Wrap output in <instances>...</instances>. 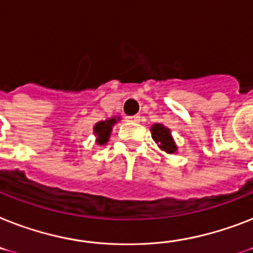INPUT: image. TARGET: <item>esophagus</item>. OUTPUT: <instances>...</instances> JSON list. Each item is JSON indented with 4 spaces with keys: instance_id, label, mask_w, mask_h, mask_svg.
Segmentation results:
<instances>
[{
    "instance_id": "esophagus-1",
    "label": "esophagus",
    "mask_w": 253,
    "mask_h": 253,
    "mask_svg": "<svg viewBox=\"0 0 253 253\" xmlns=\"http://www.w3.org/2000/svg\"><path fill=\"white\" fill-rule=\"evenodd\" d=\"M126 121L131 123H137L139 121H140V116H128L126 117Z\"/></svg>"
}]
</instances>
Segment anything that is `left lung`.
Here are the masks:
<instances>
[{
	"mask_svg": "<svg viewBox=\"0 0 253 253\" xmlns=\"http://www.w3.org/2000/svg\"><path fill=\"white\" fill-rule=\"evenodd\" d=\"M152 139L156 141V144L161 148L162 151H165L166 153H175L178 147L175 145L171 132L168 127H165L161 123H155L151 127Z\"/></svg>",
	"mask_w": 253,
	"mask_h": 253,
	"instance_id": "8db88e82",
	"label": "left lung"
}]
</instances>
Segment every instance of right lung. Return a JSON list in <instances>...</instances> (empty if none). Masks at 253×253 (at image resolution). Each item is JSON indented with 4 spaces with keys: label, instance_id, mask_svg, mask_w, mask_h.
Instances as JSON below:
<instances>
[{
    "label": "right lung",
    "instance_id": "add662e5",
    "mask_svg": "<svg viewBox=\"0 0 253 253\" xmlns=\"http://www.w3.org/2000/svg\"><path fill=\"white\" fill-rule=\"evenodd\" d=\"M117 121H120V118H110V120L101 121V122H97L93 127L94 135L97 136L96 141L97 144L104 145L108 143L109 136H110V132H112V128L114 126V123H117Z\"/></svg>",
    "mask_w": 253,
    "mask_h": 253
}]
</instances>
